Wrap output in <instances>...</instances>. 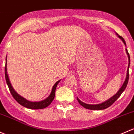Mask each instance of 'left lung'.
<instances>
[{
	"label": "left lung",
	"mask_w": 134,
	"mask_h": 134,
	"mask_svg": "<svg viewBox=\"0 0 134 134\" xmlns=\"http://www.w3.org/2000/svg\"><path fill=\"white\" fill-rule=\"evenodd\" d=\"M118 37H119L121 39H122V41H123L124 44L126 45V42H125L124 38H122V37L121 36H119V35H118ZM126 53H127V55H128V57H129V66H128V70H127V74H126V79H125V82H124L123 85H122V86H121V88H120L119 90L118 91V93H117L115 95H114V96H113V97H111V98H110V99H109L108 100H107V101H105V102H104V103H101V104H86V103H82V101H81V100H80L79 99L77 98V100H78L79 103V104H81V106H82L84 108H85L86 109H89V110H104V109L108 108V107H110L111 104H114V102H115V100H116L117 99H118V98L120 96H121V93H122V92H124V90H125V88H126V86H127V84H128V82H129V66H130V55H129V52H128L127 49H126Z\"/></svg>",
	"instance_id": "8db88e82"
}]
</instances>
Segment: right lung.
<instances>
[{"label": "right lung", "mask_w": 134, "mask_h": 134, "mask_svg": "<svg viewBox=\"0 0 134 134\" xmlns=\"http://www.w3.org/2000/svg\"><path fill=\"white\" fill-rule=\"evenodd\" d=\"M7 68H6V62H5V81H6V83L8 85V88H9V92H10L11 94L12 95L13 98L19 103L20 104H21L23 107H26V108H30V109H34V110H38V109H42L46 107H48L49 104H51L52 101H53V99H54L55 96V90L57 88V86L59 82H60V80L58 81L57 82H55V84L54 85V86H53L52 90V92H51L50 95L48 96V97H47L46 99L42 100V101L39 102H31L29 101V100H26V99L21 97L20 96H19L17 93L14 90L13 88H12V85H11L10 82H9V78H8V75L7 74Z\"/></svg>", "instance_id": "obj_1"}]
</instances>
